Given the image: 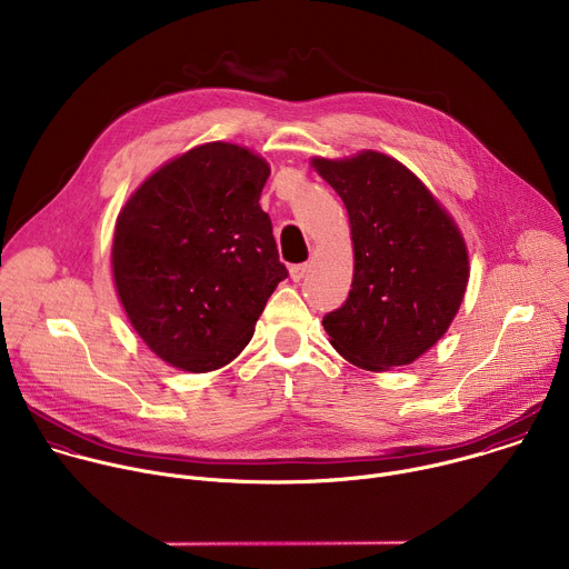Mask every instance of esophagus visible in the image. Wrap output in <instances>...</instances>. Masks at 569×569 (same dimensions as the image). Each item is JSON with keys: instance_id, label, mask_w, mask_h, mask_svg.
I'll return each instance as SVG.
<instances>
[{"instance_id": "obj_1", "label": "esophagus", "mask_w": 569, "mask_h": 569, "mask_svg": "<svg viewBox=\"0 0 569 569\" xmlns=\"http://www.w3.org/2000/svg\"><path fill=\"white\" fill-rule=\"evenodd\" d=\"M308 270H310V263L292 266V268H290V279H292V281H301V279L308 274Z\"/></svg>"}]
</instances>
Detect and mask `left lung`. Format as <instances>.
Masks as SVG:
<instances>
[{"label": "left lung", "mask_w": 569, "mask_h": 569, "mask_svg": "<svg viewBox=\"0 0 569 569\" xmlns=\"http://www.w3.org/2000/svg\"><path fill=\"white\" fill-rule=\"evenodd\" d=\"M310 167L342 198L353 242L349 299L321 319L331 347L367 371L412 365L446 336L463 301L470 263L459 224L385 152L312 157Z\"/></svg>", "instance_id": "left-lung-1"}]
</instances>
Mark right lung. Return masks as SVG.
<instances>
[{"label": "right lung", "mask_w": 569, "mask_h": 569, "mask_svg": "<svg viewBox=\"0 0 569 569\" xmlns=\"http://www.w3.org/2000/svg\"><path fill=\"white\" fill-rule=\"evenodd\" d=\"M259 152L200 143L161 164L126 200L112 238V279L143 345L171 367L207 373L254 336L288 277L259 198Z\"/></svg>", "instance_id": "1"}]
</instances>
